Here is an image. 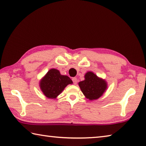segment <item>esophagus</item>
<instances>
[{
	"instance_id": "obj_1",
	"label": "esophagus",
	"mask_w": 146,
	"mask_h": 146,
	"mask_svg": "<svg viewBox=\"0 0 146 146\" xmlns=\"http://www.w3.org/2000/svg\"><path fill=\"white\" fill-rule=\"evenodd\" d=\"M72 81H73L74 84L76 85V83H77V78H75H75H72Z\"/></svg>"
}]
</instances>
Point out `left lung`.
<instances>
[{"instance_id":"obj_1","label":"left lung","mask_w":146,"mask_h":146,"mask_svg":"<svg viewBox=\"0 0 146 146\" xmlns=\"http://www.w3.org/2000/svg\"><path fill=\"white\" fill-rule=\"evenodd\" d=\"M83 95L90 100H97L104 94L107 88V83L92 71H88L85 75V80L78 83Z\"/></svg>"}]
</instances>
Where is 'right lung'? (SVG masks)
<instances>
[{
  "label": "right lung",
  "instance_id": "right-lung-1",
  "mask_svg": "<svg viewBox=\"0 0 146 146\" xmlns=\"http://www.w3.org/2000/svg\"><path fill=\"white\" fill-rule=\"evenodd\" d=\"M73 83L69 77L62 75L59 70L51 69L41 79L39 83L40 88L46 97L56 98L66 86Z\"/></svg>",
  "mask_w": 146,
  "mask_h": 146
}]
</instances>
